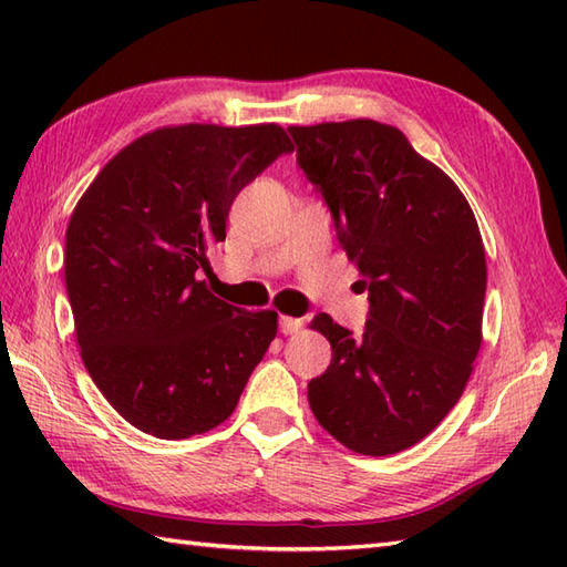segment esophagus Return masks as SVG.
Here are the masks:
<instances>
[{"instance_id":"1","label":"esophagus","mask_w":567,"mask_h":567,"mask_svg":"<svg viewBox=\"0 0 567 567\" xmlns=\"http://www.w3.org/2000/svg\"><path fill=\"white\" fill-rule=\"evenodd\" d=\"M299 329H302V319H295V317H280V331H282L285 336L297 333Z\"/></svg>"}]
</instances>
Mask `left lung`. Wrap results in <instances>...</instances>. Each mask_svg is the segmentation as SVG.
I'll return each instance as SVG.
<instances>
[{"label":"left lung","instance_id":"obj_1","mask_svg":"<svg viewBox=\"0 0 567 567\" xmlns=\"http://www.w3.org/2000/svg\"><path fill=\"white\" fill-rule=\"evenodd\" d=\"M290 134L370 295L363 336L329 315L311 321L333 358L309 382V406L353 453H400L441 424L473 372L487 287L483 236L463 192L400 128L351 118Z\"/></svg>","mask_w":567,"mask_h":567}]
</instances>
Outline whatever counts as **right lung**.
Listing matches in <instances>:
<instances>
[{
    "label": "right lung",
    "instance_id": "right-lung-1",
    "mask_svg": "<svg viewBox=\"0 0 567 567\" xmlns=\"http://www.w3.org/2000/svg\"><path fill=\"white\" fill-rule=\"evenodd\" d=\"M295 151L277 124L163 126L84 189L65 231V287L82 363L118 414L177 441L231 416L277 311L221 302L199 280L236 195Z\"/></svg>",
    "mask_w": 567,
    "mask_h": 567
}]
</instances>
